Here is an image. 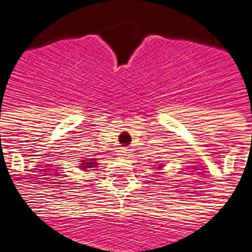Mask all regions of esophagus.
Wrapping results in <instances>:
<instances>
[{"label": "esophagus", "instance_id": "1", "mask_svg": "<svg viewBox=\"0 0 252 252\" xmlns=\"http://www.w3.org/2000/svg\"><path fill=\"white\" fill-rule=\"evenodd\" d=\"M118 155H119V157H122V158H126V157H128V149H126V147H120L119 150H118Z\"/></svg>", "mask_w": 252, "mask_h": 252}]
</instances>
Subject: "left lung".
Segmentation results:
<instances>
[{
	"label": "left lung",
	"instance_id": "1",
	"mask_svg": "<svg viewBox=\"0 0 252 252\" xmlns=\"http://www.w3.org/2000/svg\"><path fill=\"white\" fill-rule=\"evenodd\" d=\"M160 167H161V165H159V167H158V168H160Z\"/></svg>",
	"mask_w": 252,
	"mask_h": 252
}]
</instances>
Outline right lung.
Instances as JSON below:
<instances>
[{"instance_id":"right-lung-1","label":"right lung","mask_w":252,"mask_h":252,"mask_svg":"<svg viewBox=\"0 0 252 252\" xmlns=\"http://www.w3.org/2000/svg\"><path fill=\"white\" fill-rule=\"evenodd\" d=\"M98 163H95V159H89V161L81 160V169L83 171H88L89 168H94Z\"/></svg>"}]
</instances>
